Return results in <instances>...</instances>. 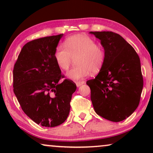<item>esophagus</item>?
Wrapping results in <instances>:
<instances>
[{
    "label": "esophagus",
    "mask_w": 153,
    "mask_h": 153,
    "mask_svg": "<svg viewBox=\"0 0 153 153\" xmlns=\"http://www.w3.org/2000/svg\"><path fill=\"white\" fill-rule=\"evenodd\" d=\"M85 82L84 81H77V82H76V85L77 87H80L81 85L84 84Z\"/></svg>",
    "instance_id": "34e87169"
}]
</instances>
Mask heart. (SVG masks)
I'll use <instances>...</instances> for the list:
<instances>
[{
	"label": "heart",
	"mask_w": 153,
	"mask_h": 153,
	"mask_svg": "<svg viewBox=\"0 0 153 153\" xmlns=\"http://www.w3.org/2000/svg\"><path fill=\"white\" fill-rule=\"evenodd\" d=\"M65 45L56 48L53 57L57 65L67 70L76 58V66L71 69L66 76L72 80H80L100 70L103 65L105 54L104 50L97 45L93 39L87 35H76L68 37Z\"/></svg>",
	"instance_id": "b5f03b06"
}]
</instances>
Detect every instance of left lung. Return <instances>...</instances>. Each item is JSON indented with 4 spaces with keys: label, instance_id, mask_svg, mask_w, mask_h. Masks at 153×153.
I'll use <instances>...</instances> for the list:
<instances>
[{
    "label": "left lung",
    "instance_id": "obj_1",
    "mask_svg": "<svg viewBox=\"0 0 153 153\" xmlns=\"http://www.w3.org/2000/svg\"><path fill=\"white\" fill-rule=\"evenodd\" d=\"M104 50L105 58L95 79L87 81L96 114L120 122L137 109L143 86L140 58L134 49L117 33L90 32Z\"/></svg>",
    "mask_w": 153,
    "mask_h": 153
}]
</instances>
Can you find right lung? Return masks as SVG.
<instances>
[{
    "instance_id": "1",
    "label": "right lung",
    "mask_w": 153,
    "mask_h": 153,
    "mask_svg": "<svg viewBox=\"0 0 153 153\" xmlns=\"http://www.w3.org/2000/svg\"><path fill=\"white\" fill-rule=\"evenodd\" d=\"M63 34L34 39L23 47L13 70V88L19 103L31 120L46 127L66 120L72 94L73 81L62 83L61 70L53 54Z\"/></svg>"
}]
</instances>
